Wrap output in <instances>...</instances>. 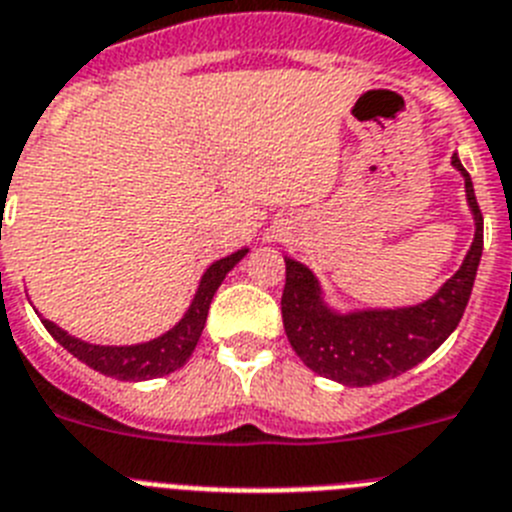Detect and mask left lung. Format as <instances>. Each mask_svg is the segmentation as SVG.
<instances>
[{
    "label": "left lung",
    "instance_id": "left-lung-1",
    "mask_svg": "<svg viewBox=\"0 0 512 512\" xmlns=\"http://www.w3.org/2000/svg\"><path fill=\"white\" fill-rule=\"evenodd\" d=\"M451 164L464 177L474 242L461 268L428 301L397 309L337 311L324 301L317 275L304 262L286 257L283 327L291 348L314 373L345 386L381 384L425 361L459 327L482 260L484 221L469 172L456 154Z\"/></svg>",
    "mask_w": 512,
    "mask_h": 512
}]
</instances>
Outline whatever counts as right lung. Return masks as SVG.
Masks as SVG:
<instances>
[{
    "mask_svg": "<svg viewBox=\"0 0 512 512\" xmlns=\"http://www.w3.org/2000/svg\"><path fill=\"white\" fill-rule=\"evenodd\" d=\"M247 252L250 250L242 247V250L231 252V255L208 265L201 283H198V291H195L193 301H190L188 311L182 314L180 322L172 330H167L164 335L154 337L149 342H139V345H92V342H84L79 337H71L69 332L56 327L51 319H41V322L51 332L53 340L64 345L74 358H79V361L87 363L95 371L105 373V376H113L118 381L159 379V376H167V373L177 371V368L188 363L195 345L201 340L203 327H206L208 306H211L213 293L219 291L226 273Z\"/></svg>",
    "mask_w": 512,
    "mask_h": 512,
    "instance_id": "1",
    "label": "right lung"
}]
</instances>
